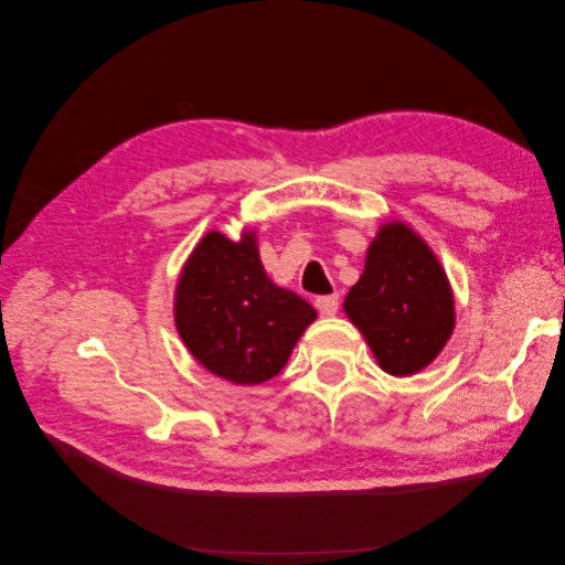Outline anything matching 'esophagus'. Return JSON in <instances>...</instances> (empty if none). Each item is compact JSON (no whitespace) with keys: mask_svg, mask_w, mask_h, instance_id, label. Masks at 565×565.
<instances>
[{"mask_svg":"<svg viewBox=\"0 0 565 565\" xmlns=\"http://www.w3.org/2000/svg\"><path fill=\"white\" fill-rule=\"evenodd\" d=\"M316 309L320 316H334L339 311V295H324L316 299Z\"/></svg>","mask_w":565,"mask_h":565,"instance_id":"esophagus-1","label":"esophagus"}]
</instances>
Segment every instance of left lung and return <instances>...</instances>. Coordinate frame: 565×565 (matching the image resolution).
I'll list each match as a JSON object with an SVG mask.
<instances>
[{"instance_id":"left-lung-1","label":"left lung","mask_w":565,"mask_h":565,"mask_svg":"<svg viewBox=\"0 0 565 565\" xmlns=\"http://www.w3.org/2000/svg\"><path fill=\"white\" fill-rule=\"evenodd\" d=\"M344 311L380 367L396 377L429 365L455 328L446 270L405 224H386L374 237Z\"/></svg>"}]
</instances>
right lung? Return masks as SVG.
Segmentation results:
<instances>
[{"label": "right lung", "instance_id": "add662e5", "mask_svg": "<svg viewBox=\"0 0 565 565\" xmlns=\"http://www.w3.org/2000/svg\"><path fill=\"white\" fill-rule=\"evenodd\" d=\"M177 330L198 361L233 384H262L285 367L316 309L273 285L256 241L207 233L177 287Z\"/></svg>", "mask_w": 565, "mask_h": 565}]
</instances>
